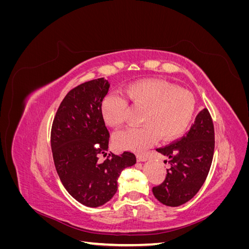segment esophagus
Segmentation results:
<instances>
[{
  "instance_id": "1",
  "label": "esophagus",
  "mask_w": 249,
  "mask_h": 249,
  "mask_svg": "<svg viewBox=\"0 0 249 249\" xmlns=\"http://www.w3.org/2000/svg\"><path fill=\"white\" fill-rule=\"evenodd\" d=\"M147 160V155L146 154H139L137 155V161L138 162H145Z\"/></svg>"
}]
</instances>
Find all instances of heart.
Wrapping results in <instances>:
<instances>
[{"instance_id":"heart-1","label":"heart","mask_w":249,"mask_h":249,"mask_svg":"<svg viewBox=\"0 0 249 249\" xmlns=\"http://www.w3.org/2000/svg\"><path fill=\"white\" fill-rule=\"evenodd\" d=\"M124 98L115 93L104 97L102 116L109 126L118 127L125 120L126 102L134 108L144 109L141 127L115 134L113 142L120 148L135 153L144 152L158 139L171 141L179 137L190 124L195 100L187 90L161 80L131 83L123 89Z\"/></svg>"}]
</instances>
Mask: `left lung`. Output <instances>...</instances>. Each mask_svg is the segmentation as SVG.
Wrapping results in <instances>:
<instances>
[{"mask_svg": "<svg viewBox=\"0 0 249 249\" xmlns=\"http://www.w3.org/2000/svg\"><path fill=\"white\" fill-rule=\"evenodd\" d=\"M214 146V125L205 108L183 138L156 149L167 158L165 162L170 168L164 182L153 188L155 197L168 207H178L193 198L208 177Z\"/></svg>", "mask_w": 249, "mask_h": 249, "instance_id": "left-lung-1", "label": "left lung"}]
</instances>
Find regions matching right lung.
Listing matches in <instances>:
<instances>
[{"mask_svg": "<svg viewBox=\"0 0 249 249\" xmlns=\"http://www.w3.org/2000/svg\"><path fill=\"white\" fill-rule=\"evenodd\" d=\"M110 84L104 78L71 89L60 104L51 132L53 159L62 185L71 196L90 208L108 202L117 191V179L124 168L136 163L133 153L107 155L109 132L101 106Z\"/></svg>", "mask_w": 249, "mask_h": 249, "instance_id": "obj_1", "label": "right lung"}]
</instances>
